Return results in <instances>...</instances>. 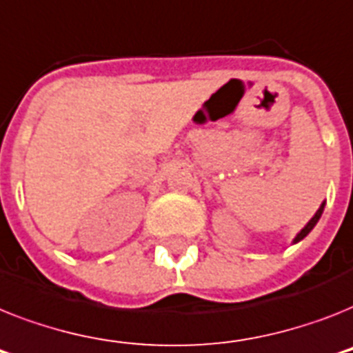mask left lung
<instances>
[{
	"label": "left lung",
	"mask_w": 353,
	"mask_h": 353,
	"mask_svg": "<svg viewBox=\"0 0 353 353\" xmlns=\"http://www.w3.org/2000/svg\"><path fill=\"white\" fill-rule=\"evenodd\" d=\"M325 205H326V201L321 203V206H319V208H317V212H316V214H314V217H312L310 221L306 223V225L303 226V228H301V232H297V236L294 237V241H292V243H294V245H296V243H299V241H303V239H305V237L308 236V234H310L312 230H314V226L317 225V221H319L321 216H323Z\"/></svg>",
	"instance_id": "1"
}]
</instances>
